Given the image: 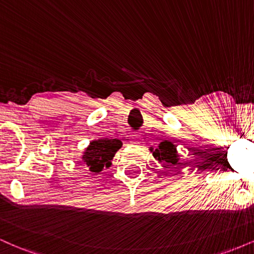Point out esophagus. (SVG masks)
I'll return each instance as SVG.
<instances>
[{
	"label": "esophagus",
	"mask_w": 254,
	"mask_h": 254,
	"mask_svg": "<svg viewBox=\"0 0 254 254\" xmlns=\"http://www.w3.org/2000/svg\"><path fill=\"white\" fill-rule=\"evenodd\" d=\"M133 143H135V144H141V142H138V141H136V142H133Z\"/></svg>",
	"instance_id": "obj_1"
}]
</instances>
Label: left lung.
<instances>
[{"label":"left lung","instance_id":"1","mask_svg":"<svg viewBox=\"0 0 254 254\" xmlns=\"http://www.w3.org/2000/svg\"><path fill=\"white\" fill-rule=\"evenodd\" d=\"M150 151H153V156L155 157L157 161L164 162V165L167 164V166H170V167L171 166H177V165L183 164V162H179V157H178L179 155H178L176 145L170 141L161 142V143L159 144V148H156V149L150 148Z\"/></svg>","mask_w":254,"mask_h":254}]
</instances>
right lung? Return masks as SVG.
I'll return each mask as SVG.
<instances>
[{
	"instance_id": "right-lung-1",
	"label": "right lung",
	"mask_w": 254,
	"mask_h": 254,
	"mask_svg": "<svg viewBox=\"0 0 254 254\" xmlns=\"http://www.w3.org/2000/svg\"><path fill=\"white\" fill-rule=\"evenodd\" d=\"M122 145L123 143L117 138H101L92 141L82 155L83 164L92 172L99 173L104 167H110L113 156L118 149H121Z\"/></svg>"
}]
</instances>
